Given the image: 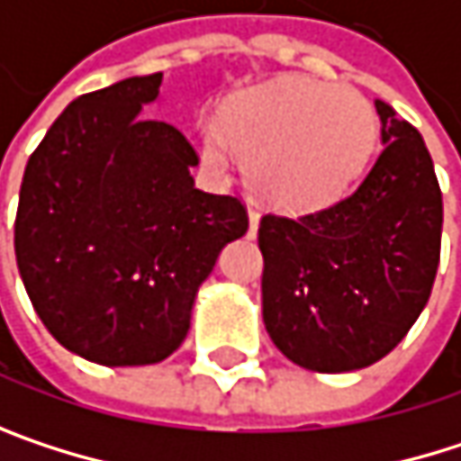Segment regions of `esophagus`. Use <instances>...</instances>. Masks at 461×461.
I'll return each mask as SVG.
<instances>
[{
  "label": "esophagus",
  "mask_w": 461,
  "mask_h": 461,
  "mask_svg": "<svg viewBox=\"0 0 461 461\" xmlns=\"http://www.w3.org/2000/svg\"><path fill=\"white\" fill-rule=\"evenodd\" d=\"M248 219H250L248 234H250V237H256V230H258V211L253 208V203H248Z\"/></svg>",
  "instance_id": "esophagus-1"
}]
</instances>
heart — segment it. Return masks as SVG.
Masks as SVG:
<instances>
[{
  "mask_svg": "<svg viewBox=\"0 0 461 461\" xmlns=\"http://www.w3.org/2000/svg\"><path fill=\"white\" fill-rule=\"evenodd\" d=\"M376 136V112L357 90L285 77L234 95L221 128L203 125L200 151L211 167H227L231 143L261 200L283 211H315L357 181Z\"/></svg>",
  "mask_w": 461,
  "mask_h": 461,
  "instance_id": "1",
  "label": "heart"
}]
</instances>
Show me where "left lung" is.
<instances>
[{"label": "left lung", "mask_w": 461, "mask_h": 461, "mask_svg": "<svg viewBox=\"0 0 461 461\" xmlns=\"http://www.w3.org/2000/svg\"><path fill=\"white\" fill-rule=\"evenodd\" d=\"M382 154L344 200L304 216L267 213L264 325L302 368L357 371L393 352L421 315L438 261L443 197L414 125L376 101Z\"/></svg>", "instance_id": "1"}]
</instances>
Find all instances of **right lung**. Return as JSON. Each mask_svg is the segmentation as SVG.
I'll return each mask as SVG.
<instances>
[{
    "instance_id": "add662e5",
    "label": "right lung",
    "mask_w": 461,
    "mask_h": 461,
    "mask_svg": "<svg viewBox=\"0 0 461 461\" xmlns=\"http://www.w3.org/2000/svg\"><path fill=\"white\" fill-rule=\"evenodd\" d=\"M162 74L71 101L29 157L15 258L45 328L101 366H149L181 347L221 248L248 231L240 197L208 194L192 143L139 117Z\"/></svg>"
}]
</instances>
